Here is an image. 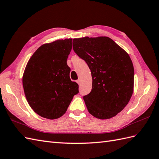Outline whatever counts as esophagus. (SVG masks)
<instances>
[{"instance_id":"obj_1","label":"esophagus","mask_w":159,"mask_h":159,"mask_svg":"<svg viewBox=\"0 0 159 159\" xmlns=\"http://www.w3.org/2000/svg\"><path fill=\"white\" fill-rule=\"evenodd\" d=\"M76 82H77V83H78L79 84H80V79H79L78 80H76Z\"/></svg>"}]
</instances>
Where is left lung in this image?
Masks as SVG:
<instances>
[{
	"label": "left lung",
	"mask_w": 159,
	"mask_h": 159,
	"mask_svg": "<svg viewBox=\"0 0 159 159\" xmlns=\"http://www.w3.org/2000/svg\"><path fill=\"white\" fill-rule=\"evenodd\" d=\"M73 49L89 68L91 92L83 97L89 112L108 119L121 112L134 91V68L126 51L106 36L73 39Z\"/></svg>",
	"instance_id": "1"
}]
</instances>
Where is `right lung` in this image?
<instances>
[{
  "mask_svg": "<svg viewBox=\"0 0 159 159\" xmlns=\"http://www.w3.org/2000/svg\"><path fill=\"white\" fill-rule=\"evenodd\" d=\"M72 39L58 40L40 46L30 59L23 76L25 98L40 116L55 119L64 114L79 84L70 78L67 59Z\"/></svg>",
  "mask_w": 159,
  "mask_h": 159,
  "instance_id": "1",
  "label": "right lung"
}]
</instances>
